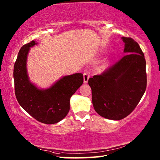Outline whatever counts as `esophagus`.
<instances>
[{
    "instance_id": "esophagus-1",
    "label": "esophagus",
    "mask_w": 160,
    "mask_h": 160,
    "mask_svg": "<svg viewBox=\"0 0 160 160\" xmlns=\"http://www.w3.org/2000/svg\"><path fill=\"white\" fill-rule=\"evenodd\" d=\"M83 78H84V83H87L88 80H89V74L88 72L84 73L83 74Z\"/></svg>"
}]
</instances>
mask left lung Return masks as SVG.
<instances>
[{
  "mask_svg": "<svg viewBox=\"0 0 160 160\" xmlns=\"http://www.w3.org/2000/svg\"><path fill=\"white\" fill-rule=\"evenodd\" d=\"M125 55L88 81L94 109L102 117L119 120L137 107L147 88L146 60L138 43L122 37Z\"/></svg>",
  "mask_w": 160,
  "mask_h": 160,
  "instance_id": "obj_1",
  "label": "left lung"
}]
</instances>
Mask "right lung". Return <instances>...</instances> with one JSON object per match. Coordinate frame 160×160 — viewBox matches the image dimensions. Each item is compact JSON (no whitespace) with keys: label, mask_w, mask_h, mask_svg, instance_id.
I'll return each mask as SVG.
<instances>
[{"label":"right lung","mask_w":160,"mask_h":160,"mask_svg":"<svg viewBox=\"0 0 160 160\" xmlns=\"http://www.w3.org/2000/svg\"><path fill=\"white\" fill-rule=\"evenodd\" d=\"M34 40L20 49L13 68L16 99L24 110L44 124H53L62 120L69 113L70 98L83 83L82 73L62 77L46 89H40L32 84L27 72V58L36 45Z\"/></svg>","instance_id":"right-lung-1"}]
</instances>
